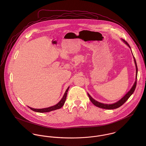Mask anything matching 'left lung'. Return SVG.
<instances>
[{
	"instance_id": "left-lung-1",
	"label": "left lung",
	"mask_w": 146,
	"mask_h": 146,
	"mask_svg": "<svg viewBox=\"0 0 146 146\" xmlns=\"http://www.w3.org/2000/svg\"><path fill=\"white\" fill-rule=\"evenodd\" d=\"M122 40L125 42V44L131 49L130 45H129V44L127 42L125 41V40L122 39ZM134 58V63L135 64V67H136V77H135V83L134 84V85H133L132 88L130 89V90L125 94V96L121 99L119 101H117L116 103L112 104H102L100 103L97 101H96L95 100H94L90 95L89 93H88V97L90 100V101L92 102V104L95 105L96 106L101 108H104V109H107V110H112V109H115V108H117L119 107H120L121 106H122L123 104L125 103V102L129 99V98L131 96V95L134 93L135 88H136V85H137V74H138V67H137V62L135 61V59L134 58V57H133Z\"/></svg>"
}]
</instances>
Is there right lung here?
<instances>
[{
	"label": "right lung",
	"mask_w": 146,
	"mask_h": 146,
	"mask_svg": "<svg viewBox=\"0 0 146 146\" xmlns=\"http://www.w3.org/2000/svg\"><path fill=\"white\" fill-rule=\"evenodd\" d=\"M69 86L67 88V89H66L63 96L61 100L57 104L53 106H51V107H48V108H41V109H36V108H31V107H29L31 110L35 111V112H40V113H42V112H50V111H54V110H57V109H60L63 106L64 104V102L66 101V97H67V92L68 90V89H69Z\"/></svg>",
	"instance_id": "obj_1"
}]
</instances>
